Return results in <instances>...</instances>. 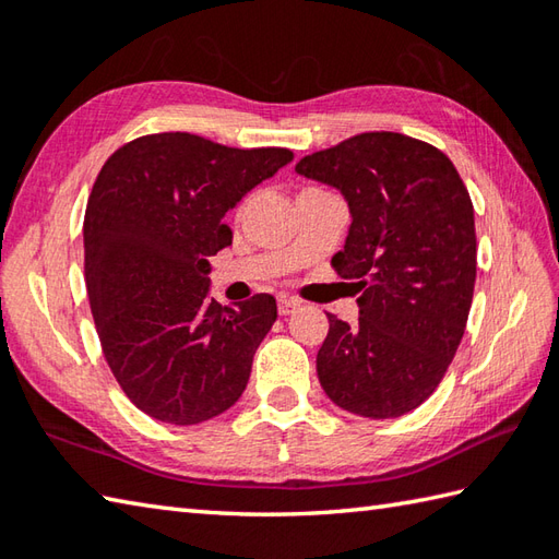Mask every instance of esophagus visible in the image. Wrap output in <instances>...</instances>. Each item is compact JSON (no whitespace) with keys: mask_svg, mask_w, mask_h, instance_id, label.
I'll return each instance as SVG.
<instances>
[{"mask_svg":"<svg viewBox=\"0 0 559 559\" xmlns=\"http://www.w3.org/2000/svg\"><path fill=\"white\" fill-rule=\"evenodd\" d=\"M298 307H300V302L295 300V298H278V314L281 317L293 314L295 310H298Z\"/></svg>","mask_w":559,"mask_h":559,"instance_id":"obj_1","label":"esophagus"}]
</instances>
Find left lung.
Returning <instances> with one entry per match:
<instances>
[{
    "mask_svg": "<svg viewBox=\"0 0 559 559\" xmlns=\"http://www.w3.org/2000/svg\"><path fill=\"white\" fill-rule=\"evenodd\" d=\"M295 173L336 187L353 218L331 266L360 293V319L326 314L319 382L362 418L406 415L432 396L466 331L478 252L468 189L442 151L396 132L350 136Z\"/></svg>",
    "mask_w": 559,
    "mask_h": 559,
    "instance_id": "obj_1",
    "label": "left lung"
}]
</instances>
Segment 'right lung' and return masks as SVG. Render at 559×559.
<instances>
[{
	"label": "right lung",
	"instance_id": "1",
	"mask_svg": "<svg viewBox=\"0 0 559 559\" xmlns=\"http://www.w3.org/2000/svg\"><path fill=\"white\" fill-rule=\"evenodd\" d=\"M293 160L288 148H230L165 132L105 160L83 218V269L98 338L127 399L151 418L197 425L242 396L276 300L209 298V257L249 189Z\"/></svg>",
	"mask_w": 559,
	"mask_h": 559
}]
</instances>
